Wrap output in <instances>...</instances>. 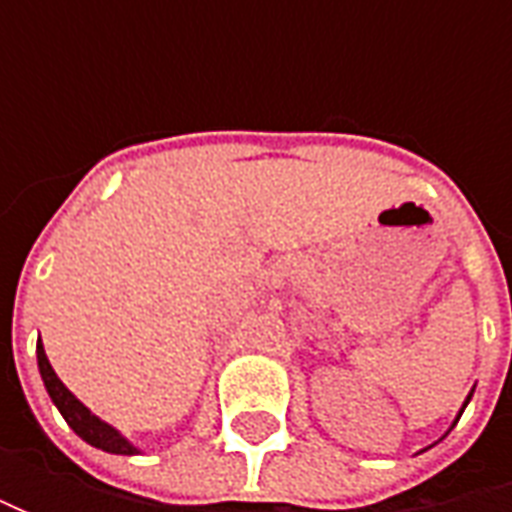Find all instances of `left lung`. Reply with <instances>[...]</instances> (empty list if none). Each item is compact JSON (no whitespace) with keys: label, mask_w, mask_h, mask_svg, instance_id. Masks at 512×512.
Listing matches in <instances>:
<instances>
[{"label":"left lung","mask_w":512,"mask_h":512,"mask_svg":"<svg viewBox=\"0 0 512 512\" xmlns=\"http://www.w3.org/2000/svg\"><path fill=\"white\" fill-rule=\"evenodd\" d=\"M470 396H473V393H470ZM470 396H467V402H470ZM467 402H464V407H467Z\"/></svg>","instance_id":"left-lung-1"}]
</instances>
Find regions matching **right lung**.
Here are the masks:
<instances>
[{"mask_svg": "<svg viewBox=\"0 0 512 512\" xmlns=\"http://www.w3.org/2000/svg\"><path fill=\"white\" fill-rule=\"evenodd\" d=\"M36 359H39V373H42V382L48 387V396L59 407V413L65 416V422L70 424V430L79 439H85V442L99 447V450H105V453H116V456H133L136 453V447L119 430H113L108 422H102L99 416H93L88 407L79 402L68 387L62 384V379L50 367L42 342L36 344Z\"/></svg>", "mask_w": 512, "mask_h": 512, "instance_id": "1", "label": "right lung"}]
</instances>
